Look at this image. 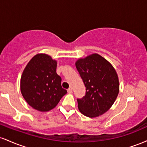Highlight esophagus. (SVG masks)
Segmentation results:
<instances>
[{"instance_id":"obj_1","label":"esophagus","mask_w":147,"mask_h":147,"mask_svg":"<svg viewBox=\"0 0 147 147\" xmlns=\"http://www.w3.org/2000/svg\"><path fill=\"white\" fill-rule=\"evenodd\" d=\"M68 93H71V92H72V88H69L68 89Z\"/></svg>"}]
</instances>
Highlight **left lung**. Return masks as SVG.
Wrapping results in <instances>:
<instances>
[{"instance_id":"1","label":"left lung","mask_w":147,"mask_h":147,"mask_svg":"<svg viewBox=\"0 0 147 147\" xmlns=\"http://www.w3.org/2000/svg\"><path fill=\"white\" fill-rule=\"evenodd\" d=\"M75 65L86 88V95L77 99L79 111L90 118L104 114L119 93V79L115 69L97 53L79 59Z\"/></svg>"}]
</instances>
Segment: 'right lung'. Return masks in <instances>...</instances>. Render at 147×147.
I'll list each match as a JSON object with an SVG mask.
<instances>
[{
  "instance_id": "1",
  "label": "right lung",
  "mask_w": 147,
  "mask_h": 147,
  "mask_svg": "<svg viewBox=\"0 0 147 147\" xmlns=\"http://www.w3.org/2000/svg\"><path fill=\"white\" fill-rule=\"evenodd\" d=\"M57 61L50 55L39 53L27 64L21 77V92L34 109L47 112L56 107L67 93L57 73Z\"/></svg>"
}]
</instances>
